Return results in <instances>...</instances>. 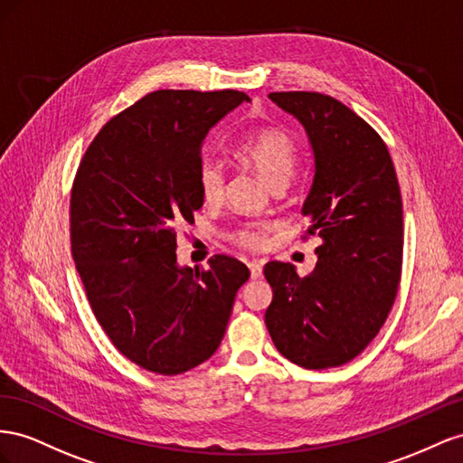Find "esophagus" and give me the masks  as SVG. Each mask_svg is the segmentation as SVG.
<instances>
[{"mask_svg":"<svg viewBox=\"0 0 463 463\" xmlns=\"http://www.w3.org/2000/svg\"><path fill=\"white\" fill-rule=\"evenodd\" d=\"M248 268H250V275H252V279H258L263 271V261L261 260H252L248 261Z\"/></svg>","mask_w":463,"mask_h":463,"instance_id":"esophagus-1","label":"esophagus"}]
</instances>
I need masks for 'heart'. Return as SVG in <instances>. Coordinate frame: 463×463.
<instances>
[{"instance_id":"obj_1","label":"heart","mask_w":463,"mask_h":463,"mask_svg":"<svg viewBox=\"0 0 463 463\" xmlns=\"http://www.w3.org/2000/svg\"><path fill=\"white\" fill-rule=\"evenodd\" d=\"M236 153L246 165L266 180L269 186L287 182L295 166V143L285 131L275 128H263L246 136ZM197 188L207 203H217L224 194V168L213 155H203L197 163ZM236 241L244 246H260L261 232L254 227L242 229Z\"/></svg>"}]
</instances>
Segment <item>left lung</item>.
Returning <instances> with one entry per match:
<instances>
[{
	"label": "left lung",
	"instance_id": "1",
	"mask_svg": "<svg viewBox=\"0 0 463 463\" xmlns=\"http://www.w3.org/2000/svg\"><path fill=\"white\" fill-rule=\"evenodd\" d=\"M269 99L307 131L312 182L300 213L305 234L322 244L307 277L293 263H266V326L285 359L322 371L354 359L392 310L403 256L400 184L386 143L343 102L305 90Z\"/></svg>",
	"mask_w": 463,
	"mask_h": 463
}]
</instances>
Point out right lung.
<instances>
[{
	"label": "right lung",
	"instance_id": "obj_1",
	"mask_svg": "<svg viewBox=\"0 0 463 463\" xmlns=\"http://www.w3.org/2000/svg\"><path fill=\"white\" fill-rule=\"evenodd\" d=\"M250 99L241 90H155L92 139L71 192V254L90 308L114 347L173 376L221 345L242 261L217 254L205 271L180 266L176 227L203 205V141Z\"/></svg>",
	"mask_w": 463,
	"mask_h": 463
}]
</instances>
